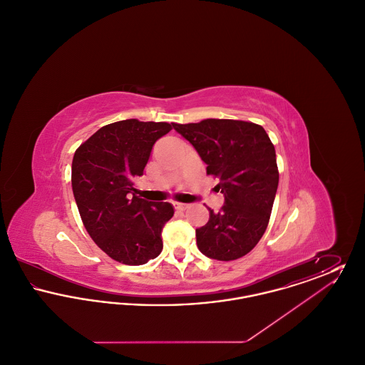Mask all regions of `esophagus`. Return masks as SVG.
I'll list each match as a JSON object with an SVG mask.
<instances>
[{
    "mask_svg": "<svg viewBox=\"0 0 365 365\" xmlns=\"http://www.w3.org/2000/svg\"><path fill=\"white\" fill-rule=\"evenodd\" d=\"M174 207L178 210H186V209L189 208L187 204H182V202H174Z\"/></svg>",
    "mask_w": 365,
    "mask_h": 365,
    "instance_id": "34e87169",
    "label": "esophagus"
}]
</instances>
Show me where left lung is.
I'll return each instance as SVG.
<instances>
[{
    "mask_svg": "<svg viewBox=\"0 0 365 365\" xmlns=\"http://www.w3.org/2000/svg\"><path fill=\"white\" fill-rule=\"evenodd\" d=\"M190 142L208 165L207 174L217 176L225 205L209 208L205 226L195 230L202 255L219 261L237 260L247 255L265 232L279 173L275 148L265 130L255 123L207 119L173 124Z\"/></svg>",
    "mask_w": 365,
    "mask_h": 365,
    "instance_id": "8db88e82",
    "label": "left lung"
}]
</instances>
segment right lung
Masks as SVG:
<instances>
[{"instance_id":"1","label":"right lung","mask_w":365,"mask_h":365,"mask_svg":"<svg viewBox=\"0 0 365 365\" xmlns=\"http://www.w3.org/2000/svg\"><path fill=\"white\" fill-rule=\"evenodd\" d=\"M171 130L164 122L110 123L73 155L71 182L82 222L97 246L122 264H146L163 250L161 231L174 207L139 198L134 180L157 139Z\"/></svg>"}]
</instances>
